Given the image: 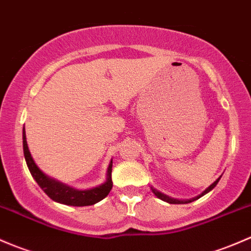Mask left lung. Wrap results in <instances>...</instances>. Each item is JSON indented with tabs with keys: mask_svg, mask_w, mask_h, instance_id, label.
I'll use <instances>...</instances> for the list:
<instances>
[{
	"mask_svg": "<svg viewBox=\"0 0 251 251\" xmlns=\"http://www.w3.org/2000/svg\"><path fill=\"white\" fill-rule=\"evenodd\" d=\"M220 177H221V176H220ZM220 177H219V179L216 180V181H214V183H211V185L209 186V187L206 188V190L204 191V192L201 193L200 196H197V197H196V198H192V200H187V201H179V200H175V198H172V197H169V196L164 195V193L159 192V191H157L156 188H153V187H151V190H152V192L154 193V196H156V197H158L159 200L164 201V202L170 203V204H186V203H191V202H193V201L198 200V198H201V197H202V196L205 195V193L210 192V191L213 190V188L215 187L216 185H218V182H219V180H220Z\"/></svg>",
	"mask_w": 251,
	"mask_h": 251,
	"instance_id": "obj_1",
	"label": "left lung"
}]
</instances>
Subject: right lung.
<instances>
[{"label": "right lung", "instance_id": "obj_1", "mask_svg": "<svg viewBox=\"0 0 251 251\" xmlns=\"http://www.w3.org/2000/svg\"><path fill=\"white\" fill-rule=\"evenodd\" d=\"M23 149H24L25 161H26L27 168H29L32 177L36 180V182L38 183V186L45 191L46 195H47L50 200L55 201V202L74 206L93 205V204L104 200L108 193H110L111 188H112V179H111L112 161L108 164L106 173V181L101 183L100 186H97V187L90 188V190L81 191L58 181V180L51 179V177L46 175L45 173L37 167V164L33 161L32 156H31L29 147H27L25 128L23 129Z\"/></svg>", "mask_w": 251, "mask_h": 251}]
</instances>
